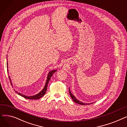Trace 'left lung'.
Instances as JSON below:
<instances>
[{"mask_svg": "<svg viewBox=\"0 0 127 127\" xmlns=\"http://www.w3.org/2000/svg\"><path fill=\"white\" fill-rule=\"evenodd\" d=\"M69 94H70V97H71V98H72V99L73 100V101H74L75 102H76V103H78V104H81V105H88V104H92V103H84V102H82V101H79V100H78V99L75 97V96L74 95L72 94V93L70 92V89H69Z\"/></svg>", "mask_w": 127, "mask_h": 127, "instance_id": "1", "label": "left lung"}]
</instances>
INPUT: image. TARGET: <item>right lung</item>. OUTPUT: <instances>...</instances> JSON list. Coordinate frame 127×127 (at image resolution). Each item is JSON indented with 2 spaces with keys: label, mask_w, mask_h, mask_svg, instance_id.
<instances>
[{
  "label": "right lung",
  "mask_w": 127,
  "mask_h": 127,
  "mask_svg": "<svg viewBox=\"0 0 127 127\" xmlns=\"http://www.w3.org/2000/svg\"><path fill=\"white\" fill-rule=\"evenodd\" d=\"M8 60V59H6ZM8 61H7V63H6V67H7V71H8ZM57 71V69L56 70H50L48 74V76H47V80H46V83H45V85L44 86V88L43 89V90L40 92L39 93H38V94H37L36 95H33V96H26V95H24L23 94H22V93H20L19 92H18L17 91H15L17 94L20 96H21L22 97H23L24 98H26V99H39L40 98H41L42 97H43L45 94L46 92V91H47V86H48V82L50 80V79L51 78V77H52V76L53 75V74H54V73ZM9 80H10V83L11 84V85H12V81H11V79L10 78V77L9 76ZM13 86V85H12ZM15 91V90H14Z\"/></svg>",
  "instance_id": "right-lung-1"
}]
</instances>
